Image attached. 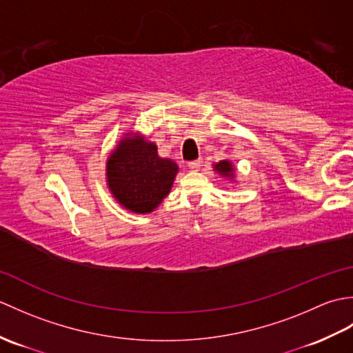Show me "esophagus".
I'll list each match as a JSON object with an SVG mask.
<instances>
[{
  "mask_svg": "<svg viewBox=\"0 0 353 353\" xmlns=\"http://www.w3.org/2000/svg\"><path fill=\"white\" fill-rule=\"evenodd\" d=\"M201 159H197V161H191V162H188V167H190V170H192V171H197L200 167H201Z\"/></svg>",
  "mask_w": 353,
  "mask_h": 353,
  "instance_id": "esophagus-1",
  "label": "esophagus"
}]
</instances>
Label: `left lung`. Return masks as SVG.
<instances>
[{
	"label": "left lung",
	"mask_w": 353,
	"mask_h": 353,
	"mask_svg": "<svg viewBox=\"0 0 353 353\" xmlns=\"http://www.w3.org/2000/svg\"><path fill=\"white\" fill-rule=\"evenodd\" d=\"M214 170L224 177L234 179V171L235 170H234V165H232L230 161H220L219 163L214 165Z\"/></svg>",
	"instance_id": "1"
}]
</instances>
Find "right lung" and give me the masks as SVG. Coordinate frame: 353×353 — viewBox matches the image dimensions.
Masks as SVG:
<instances>
[{
    "mask_svg": "<svg viewBox=\"0 0 353 353\" xmlns=\"http://www.w3.org/2000/svg\"><path fill=\"white\" fill-rule=\"evenodd\" d=\"M179 167L139 133H127L106 162L108 188L125 209L148 214L168 196Z\"/></svg>",
    "mask_w": 353,
    "mask_h": 353,
    "instance_id": "add662e5",
    "label": "right lung"
}]
</instances>
